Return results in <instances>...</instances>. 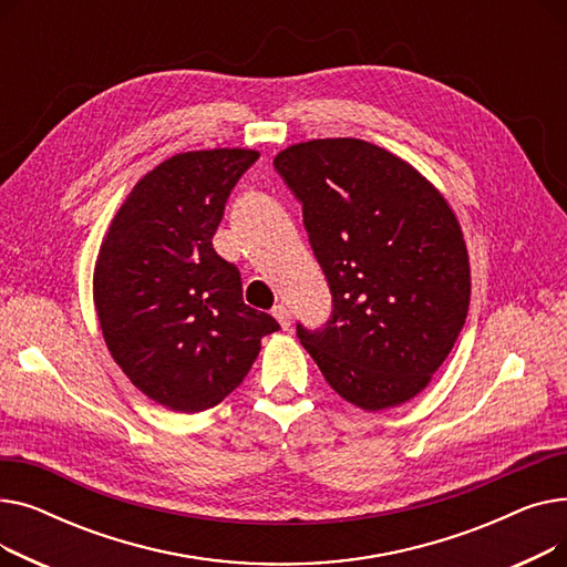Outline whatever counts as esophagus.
<instances>
[{"label": "esophagus", "mask_w": 567, "mask_h": 567, "mask_svg": "<svg viewBox=\"0 0 567 567\" xmlns=\"http://www.w3.org/2000/svg\"><path fill=\"white\" fill-rule=\"evenodd\" d=\"M271 315L278 319V323L282 326V329L287 331L289 326H291V315H289V310H287V306H282V303H278V306H274V310H271Z\"/></svg>", "instance_id": "esophagus-1"}]
</instances>
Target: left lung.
I'll use <instances>...</instances> for the list:
<instances>
[{
	"instance_id": "8db88e82",
	"label": "left lung",
	"mask_w": 567,
	"mask_h": 567,
	"mask_svg": "<svg viewBox=\"0 0 567 567\" xmlns=\"http://www.w3.org/2000/svg\"><path fill=\"white\" fill-rule=\"evenodd\" d=\"M303 206L331 287L323 329L296 336L331 389L365 411L419 395L449 359L471 271L449 202L409 163L353 137L291 144L274 161Z\"/></svg>"
}]
</instances>
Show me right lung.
Masks as SVG:
<instances>
[{
  "mask_svg": "<svg viewBox=\"0 0 567 567\" xmlns=\"http://www.w3.org/2000/svg\"><path fill=\"white\" fill-rule=\"evenodd\" d=\"M252 148L176 154L142 176L96 259L94 303L116 365L146 398L182 413L223 402L280 329L244 303L241 274L214 250L225 204Z\"/></svg>",
  "mask_w": 567,
  "mask_h": 567,
  "instance_id": "right-lung-1",
  "label": "right lung"
}]
</instances>
